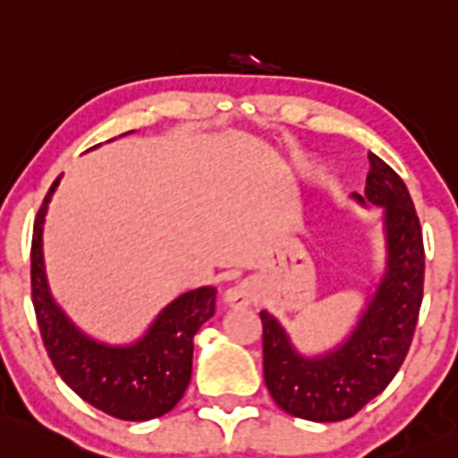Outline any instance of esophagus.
Returning <instances> with one entry per match:
<instances>
[{
  "label": "esophagus",
  "instance_id": "obj_1",
  "mask_svg": "<svg viewBox=\"0 0 458 458\" xmlns=\"http://www.w3.org/2000/svg\"><path fill=\"white\" fill-rule=\"evenodd\" d=\"M254 298H257V287H254V283H250V281L237 283V285H233L224 293L225 305L234 307V310H237V307L252 305Z\"/></svg>",
  "mask_w": 458,
  "mask_h": 458
}]
</instances>
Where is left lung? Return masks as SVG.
<instances>
[{
	"label": "left lung",
	"instance_id": "8db88e82",
	"mask_svg": "<svg viewBox=\"0 0 458 458\" xmlns=\"http://www.w3.org/2000/svg\"><path fill=\"white\" fill-rule=\"evenodd\" d=\"M369 162L364 192L370 204L386 208L388 267L358 329L334 353L307 360L261 311L266 386L283 411L301 420L343 421L362 411L391 384L415 335L426 269L420 216L402 177L375 153Z\"/></svg>",
	"mask_w": 458,
	"mask_h": 458
}]
</instances>
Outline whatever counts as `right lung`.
<instances>
[{
    "mask_svg": "<svg viewBox=\"0 0 458 458\" xmlns=\"http://www.w3.org/2000/svg\"><path fill=\"white\" fill-rule=\"evenodd\" d=\"M59 182L56 177L47 191L32 230L30 287L43 346L61 379L94 408L124 421L156 420L184 397L192 338L215 316L216 290L199 287L173 301L138 344L107 346L89 340L55 305L43 269V219Z\"/></svg>",
    "mask_w": 458,
    "mask_h": 458,
    "instance_id": "add662e5",
    "label": "right lung"
}]
</instances>
